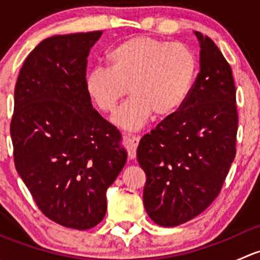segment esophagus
Listing matches in <instances>:
<instances>
[{
    "instance_id": "1",
    "label": "esophagus",
    "mask_w": 260,
    "mask_h": 260,
    "mask_svg": "<svg viewBox=\"0 0 260 260\" xmlns=\"http://www.w3.org/2000/svg\"><path fill=\"white\" fill-rule=\"evenodd\" d=\"M124 141L125 143H127L128 158H136V149H137L138 143H140V137L135 135H125Z\"/></svg>"
}]
</instances>
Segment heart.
<instances>
[{"label": "heart", "instance_id": "obj_1", "mask_svg": "<svg viewBox=\"0 0 260 260\" xmlns=\"http://www.w3.org/2000/svg\"><path fill=\"white\" fill-rule=\"evenodd\" d=\"M107 68H94L85 78V91L94 106L113 113L124 95L132 98L114 115L117 124L137 129L149 119L175 114L187 101L199 70L187 45L152 36L120 41L106 55Z\"/></svg>", "mask_w": 260, "mask_h": 260}]
</instances>
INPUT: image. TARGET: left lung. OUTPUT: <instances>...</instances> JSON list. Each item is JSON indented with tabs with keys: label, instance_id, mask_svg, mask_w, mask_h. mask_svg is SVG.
<instances>
[{
	"label": "left lung",
	"instance_id": "left-lung-1",
	"mask_svg": "<svg viewBox=\"0 0 260 260\" xmlns=\"http://www.w3.org/2000/svg\"><path fill=\"white\" fill-rule=\"evenodd\" d=\"M200 43V73L187 101L140 141L146 174L143 204L161 226L200 215L220 193L237 153L238 111L229 62L208 36Z\"/></svg>",
	"mask_w": 260,
	"mask_h": 260
}]
</instances>
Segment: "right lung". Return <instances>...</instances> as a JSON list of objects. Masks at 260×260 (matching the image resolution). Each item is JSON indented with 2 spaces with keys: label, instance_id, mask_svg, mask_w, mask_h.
I'll return each mask as SVG.
<instances>
[{
  "label": "right lung",
  "instance_id": "1",
  "mask_svg": "<svg viewBox=\"0 0 260 260\" xmlns=\"http://www.w3.org/2000/svg\"><path fill=\"white\" fill-rule=\"evenodd\" d=\"M102 31L56 35L28 54L15 86L10 125L18 175L50 220L94 228L107 188L127 161L122 135L85 91L88 55Z\"/></svg>",
  "mask_w": 260,
  "mask_h": 260
}]
</instances>
